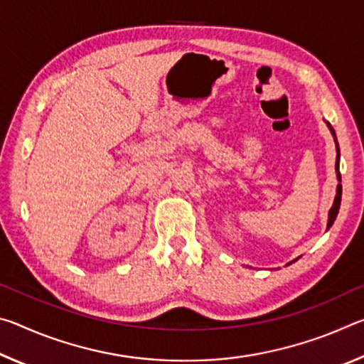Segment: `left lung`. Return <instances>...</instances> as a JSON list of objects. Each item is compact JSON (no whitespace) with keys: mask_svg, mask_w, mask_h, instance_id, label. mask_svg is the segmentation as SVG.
<instances>
[{"mask_svg":"<svg viewBox=\"0 0 364 364\" xmlns=\"http://www.w3.org/2000/svg\"><path fill=\"white\" fill-rule=\"evenodd\" d=\"M328 127H329V130H331V133H332V136H334V139H336V133H334V130H332V127L329 125V123H328ZM336 144H337V139H336ZM336 171H337V178H338V181H341V171H338V144H337ZM341 199H342V184L338 183V184H337V194H336L334 204H332L331 210H329V221H328V228H331V226H332V223H334V220H336L337 213H338V208H341Z\"/></svg>","mask_w":364,"mask_h":364,"instance_id":"8db88e82","label":"left lung"}]
</instances>
